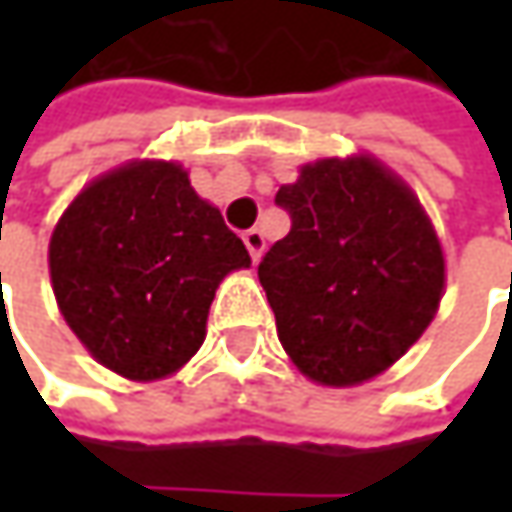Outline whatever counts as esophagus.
I'll return each mask as SVG.
<instances>
[{
  "label": "esophagus",
  "instance_id": "obj_1",
  "mask_svg": "<svg viewBox=\"0 0 512 512\" xmlns=\"http://www.w3.org/2000/svg\"><path fill=\"white\" fill-rule=\"evenodd\" d=\"M242 239H245V247H247V253H250V259H253V262H259V259H262V253H265V236H262V230H259V227H253V230H247Z\"/></svg>",
  "mask_w": 512,
  "mask_h": 512
}]
</instances>
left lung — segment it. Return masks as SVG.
<instances>
[{"label":"left lung","mask_w":512,"mask_h":512,"mask_svg":"<svg viewBox=\"0 0 512 512\" xmlns=\"http://www.w3.org/2000/svg\"><path fill=\"white\" fill-rule=\"evenodd\" d=\"M290 233L259 282L279 342L307 379L350 387L379 376L433 322L444 253L416 193L370 156L319 159L282 185Z\"/></svg>","instance_id":"obj_1"}]
</instances>
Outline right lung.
Here are the masks:
<instances>
[{
  "label": "right lung",
  "mask_w": 512,
  "mask_h": 512,
  "mask_svg": "<svg viewBox=\"0 0 512 512\" xmlns=\"http://www.w3.org/2000/svg\"><path fill=\"white\" fill-rule=\"evenodd\" d=\"M59 310L108 370L153 382L205 342L216 287L250 265L242 239L176 162H130L90 182L50 236Z\"/></svg>",
  "instance_id": "obj_1"
}]
</instances>
